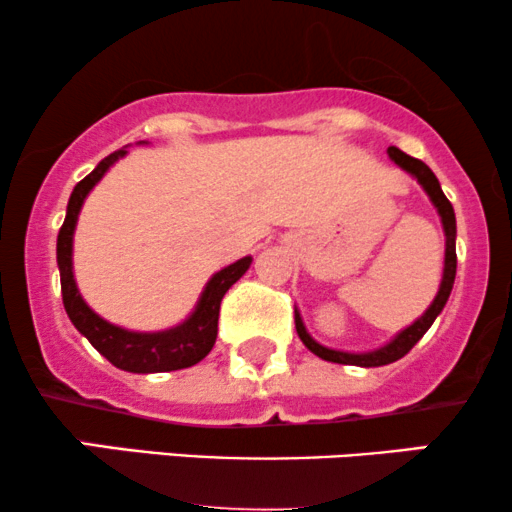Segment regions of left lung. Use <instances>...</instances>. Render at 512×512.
Wrapping results in <instances>:
<instances>
[{"label":"left lung","instance_id":"left-lung-1","mask_svg":"<svg viewBox=\"0 0 512 512\" xmlns=\"http://www.w3.org/2000/svg\"><path fill=\"white\" fill-rule=\"evenodd\" d=\"M388 158L393 160L395 165L400 167V170H405L407 174H412V177L417 179L419 186H422V189L426 191V196H429V201L434 203L438 215H441L443 234H446V261H443V278H441V285H438V292H436L434 302H431L429 309H426L424 314L412 323V326L400 330V333L395 335L393 340L386 342V345L376 347V350H369V352L333 350V347H326V345H321V342H316L309 335V330H306L299 309L294 306V326H297L299 338H302L304 345L309 347V350L314 352L316 357L326 359V362H333V364L366 366V369H369V366H386V364L398 362V359L405 357V354L410 352L412 347L424 338L426 330L434 326L436 316L441 314L443 306H446V302H448L450 292H453L455 270H458V256H455V237H458V227H455V210H453V206H450L446 194H443V189H441V184H438L436 174L429 170V165H424L422 160L412 158V155L402 153V150L395 148V146L388 148Z\"/></svg>","mask_w":512,"mask_h":512}]
</instances>
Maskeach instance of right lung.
Listing matches in <instances>:
<instances>
[{
	"label": "right lung",
	"instance_id": "add662e5",
	"mask_svg": "<svg viewBox=\"0 0 512 512\" xmlns=\"http://www.w3.org/2000/svg\"><path fill=\"white\" fill-rule=\"evenodd\" d=\"M126 148L114 150L105 160L98 162L88 177L74 186L66 206V218L57 237V266L59 280H62V302L66 316L71 318L78 333L88 338L90 345L98 350L107 362L117 369L131 371V374H160V371H177L201 362L206 354L213 350L215 338H218V316L220 302L225 292L249 270L254 258L244 256L230 263L213 275L203 287L201 297L189 316L177 326L167 330H155V333H138V330H126L105 321L95 314L86 304V299L78 292L74 280V232L78 213H81L83 201L93 191V186L105 177V172L124 158Z\"/></svg>",
	"mask_w": 512,
	"mask_h": 512
}]
</instances>
